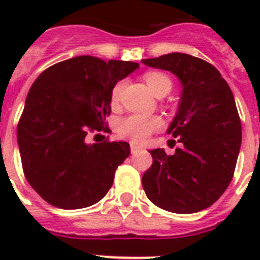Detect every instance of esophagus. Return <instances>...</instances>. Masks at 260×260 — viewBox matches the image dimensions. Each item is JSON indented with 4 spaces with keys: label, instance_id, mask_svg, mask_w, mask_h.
I'll return each mask as SVG.
<instances>
[{
    "label": "esophagus",
    "instance_id": "obj_1",
    "mask_svg": "<svg viewBox=\"0 0 260 260\" xmlns=\"http://www.w3.org/2000/svg\"><path fill=\"white\" fill-rule=\"evenodd\" d=\"M143 148L140 146H138V144H135V143H131V152H132V154H138V152H140V151H142Z\"/></svg>",
    "mask_w": 260,
    "mask_h": 260
}]
</instances>
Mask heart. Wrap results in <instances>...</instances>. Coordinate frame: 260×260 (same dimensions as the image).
Instances as JSON below:
<instances>
[{
    "label": "heart",
    "mask_w": 260,
    "mask_h": 260,
    "mask_svg": "<svg viewBox=\"0 0 260 260\" xmlns=\"http://www.w3.org/2000/svg\"><path fill=\"white\" fill-rule=\"evenodd\" d=\"M150 90L156 95L162 90L171 89V81L162 73H147L144 75ZM124 87V82H117L112 90V102L120 100V94ZM160 126V120L155 116H143V114H129L117 122V134L132 142L142 143L150 136L155 129Z\"/></svg>",
    "instance_id": "heart-1"
}]
</instances>
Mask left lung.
I'll return each mask as SVG.
<instances>
[{"instance_id":"left-lung-1","label":"left lung","mask_w":260,"mask_h":260,"mask_svg":"<svg viewBox=\"0 0 260 260\" xmlns=\"http://www.w3.org/2000/svg\"><path fill=\"white\" fill-rule=\"evenodd\" d=\"M142 62L170 71L182 85L167 129L182 147L174 155L163 148L150 151L152 166L143 174V189L151 202L173 213L206 209L232 181L242 144L232 90L216 67L191 55L173 52Z\"/></svg>"}]
</instances>
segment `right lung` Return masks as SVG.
I'll return each instance as SVG.
<instances>
[{"label": "right lung", "instance_id": "obj_1", "mask_svg": "<svg viewBox=\"0 0 260 260\" xmlns=\"http://www.w3.org/2000/svg\"><path fill=\"white\" fill-rule=\"evenodd\" d=\"M139 69L135 62L82 55L48 67L26 95L17 143L26 181L62 209L93 205L112 187L131 154L126 142L86 143L89 132L109 131L114 85Z\"/></svg>", "mask_w": 260, "mask_h": 260}]
</instances>
